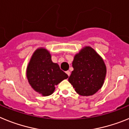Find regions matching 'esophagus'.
<instances>
[{"label": "esophagus", "mask_w": 129, "mask_h": 129, "mask_svg": "<svg viewBox=\"0 0 129 129\" xmlns=\"http://www.w3.org/2000/svg\"><path fill=\"white\" fill-rule=\"evenodd\" d=\"M66 73H67V74L68 75V76H70V71H68H68L66 72Z\"/></svg>", "instance_id": "esophagus-1"}]
</instances>
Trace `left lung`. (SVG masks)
<instances>
[{"label": "left lung", "mask_w": 129, "mask_h": 129, "mask_svg": "<svg viewBox=\"0 0 129 129\" xmlns=\"http://www.w3.org/2000/svg\"><path fill=\"white\" fill-rule=\"evenodd\" d=\"M74 70L68 78L77 94L92 95L102 87L107 68L103 59L94 49L85 46L74 56Z\"/></svg>", "instance_id": "left-lung-1"}]
</instances>
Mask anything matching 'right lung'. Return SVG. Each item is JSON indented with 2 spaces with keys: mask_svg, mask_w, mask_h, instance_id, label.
<instances>
[{
  "mask_svg": "<svg viewBox=\"0 0 129 129\" xmlns=\"http://www.w3.org/2000/svg\"><path fill=\"white\" fill-rule=\"evenodd\" d=\"M26 76L34 90L43 96L53 94L55 86L68 77L58 64L52 62L50 52L43 48L36 50L33 54L27 67Z\"/></svg>",
  "mask_w": 129,
  "mask_h": 129,
  "instance_id": "add662e5",
  "label": "right lung"
}]
</instances>
